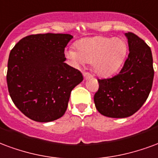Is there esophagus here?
Wrapping results in <instances>:
<instances>
[{
	"label": "esophagus",
	"mask_w": 158,
	"mask_h": 158,
	"mask_svg": "<svg viewBox=\"0 0 158 158\" xmlns=\"http://www.w3.org/2000/svg\"><path fill=\"white\" fill-rule=\"evenodd\" d=\"M83 77L84 79H88V78H90L92 76H91L88 72H83Z\"/></svg>",
	"instance_id": "34e87169"
}]
</instances>
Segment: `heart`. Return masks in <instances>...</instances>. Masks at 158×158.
Wrapping results in <instances>:
<instances>
[{
	"mask_svg": "<svg viewBox=\"0 0 158 158\" xmlns=\"http://www.w3.org/2000/svg\"><path fill=\"white\" fill-rule=\"evenodd\" d=\"M127 49L123 39L98 36L79 40L77 49L70 48L65 51V55L77 65L92 63L96 74L109 77L120 68Z\"/></svg>",
	"mask_w": 158,
	"mask_h": 158,
	"instance_id": "heart-1",
	"label": "heart"
}]
</instances>
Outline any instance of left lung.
<instances>
[{
	"mask_svg": "<svg viewBox=\"0 0 158 158\" xmlns=\"http://www.w3.org/2000/svg\"><path fill=\"white\" fill-rule=\"evenodd\" d=\"M129 55L118 75L98 79L99 87L94 95L98 111L110 118L134 114L147 101L152 87L154 70L152 50L135 33H125Z\"/></svg>",
	"mask_w": 158,
	"mask_h": 158,
	"instance_id": "8db88e82",
	"label": "left lung"
}]
</instances>
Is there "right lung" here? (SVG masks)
Returning <instances> with one entry per match:
<instances>
[{"label":"right lung","instance_id":"right-lung-1","mask_svg":"<svg viewBox=\"0 0 158 158\" xmlns=\"http://www.w3.org/2000/svg\"><path fill=\"white\" fill-rule=\"evenodd\" d=\"M72 38L65 33L32 34L11 50L8 92L27 118L50 122L66 111L71 91L83 80L80 71L65 63V48Z\"/></svg>","mask_w":158,"mask_h":158}]
</instances>
